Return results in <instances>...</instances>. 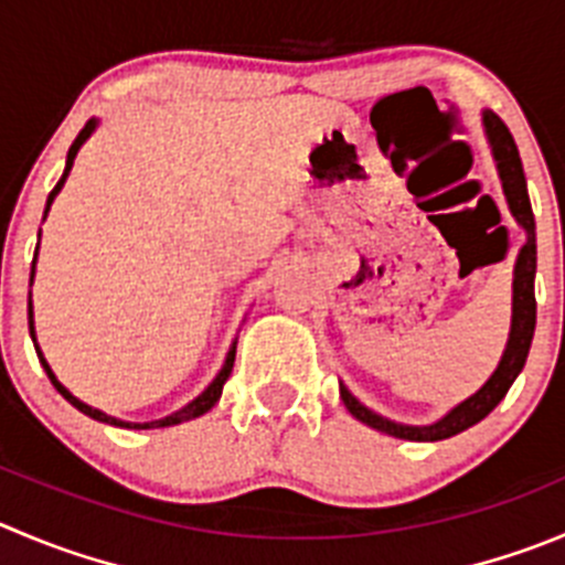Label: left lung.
Here are the masks:
<instances>
[{
	"instance_id": "left-lung-1",
	"label": "left lung",
	"mask_w": 565,
	"mask_h": 565,
	"mask_svg": "<svg viewBox=\"0 0 565 565\" xmlns=\"http://www.w3.org/2000/svg\"><path fill=\"white\" fill-rule=\"evenodd\" d=\"M482 127H486V138L491 143L493 160H497V171L499 180H502V191L504 199H508L510 213H513L515 224L524 230V244H521L513 268V316H510L508 347H504L502 360H499L497 372L488 377V383L477 394H471L469 399L460 402L458 407H452L447 416L438 418L435 424H427V427H413V424H396L391 418H383L380 413L369 411L366 405H360L349 394L347 385L341 383V399L347 411L358 422L369 424V427L380 429L385 435H394V438L444 440L475 427L477 422H482L504 399L513 380L519 377V372L527 363L530 343H533L535 332V216L533 207H530L527 180H524V169H521V158L513 136H510L502 118L491 110L482 113Z\"/></svg>"
}]
</instances>
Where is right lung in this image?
<instances>
[{
	"instance_id": "add662e5",
	"label": "right lung",
	"mask_w": 565,
	"mask_h": 565,
	"mask_svg": "<svg viewBox=\"0 0 565 565\" xmlns=\"http://www.w3.org/2000/svg\"><path fill=\"white\" fill-rule=\"evenodd\" d=\"M94 130H96V118H90L88 125H85L83 130H79V136L74 138L72 149H68V158H66V171H63V177H61V180H57V185L52 188L50 199H46L44 218H46V213H50V205H52V202H55V196H57V193H61V188H63V182H66L68 171H72L74 158H77L79 147H83V143L88 141L90 132H94ZM38 238H41V233H38ZM35 257H38V249H35ZM35 257H32V274H35ZM32 274H30V282H32ZM26 316H30V335H32V343H35L38 360H41V366H44L46 377L52 380V385H55V388H57V394H61L63 399H66V402H72V405L77 407L79 413H85V416L96 418V422H102V424H113V427H127V429H154V427H171V424H182V422H191V418H199V416H202V413H207V411H211L213 405H216L218 396H222L224 383H227L230 372H233V363H235V343H238V341H233V347H230L227 360H224V366H222V372L216 374V380H213V383L207 385V388L202 391V394H199L196 399L188 402V405L182 407V411L171 413V416H166V418H154V422H143V424H138V422H121V418H113V416H107V413H102V411H96V407H90V405H85V402H79L77 396H74L72 391H68L66 385H63L61 380L55 377V372H52V369H50V363H46L44 352H41V347H38V341H35V327H32V302L26 305Z\"/></svg>"
}]
</instances>
